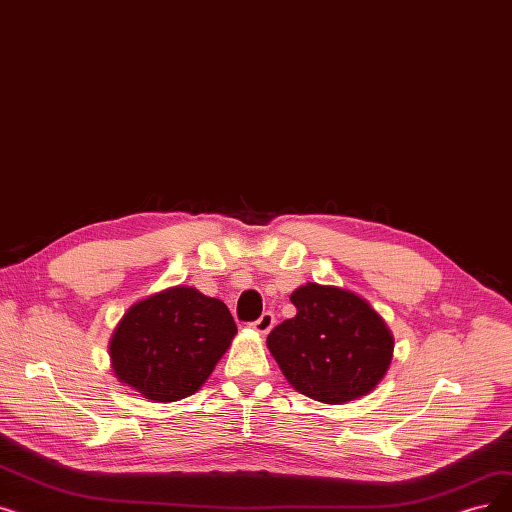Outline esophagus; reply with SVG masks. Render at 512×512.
Masks as SVG:
<instances>
[{"instance_id": "1", "label": "esophagus", "mask_w": 512, "mask_h": 512, "mask_svg": "<svg viewBox=\"0 0 512 512\" xmlns=\"http://www.w3.org/2000/svg\"><path fill=\"white\" fill-rule=\"evenodd\" d=\"M274 324H276V318L272 311H263L259 320H255L251 326L255 332H259V335H268V332L274 328Z\"/></svg>"}]
</instances>
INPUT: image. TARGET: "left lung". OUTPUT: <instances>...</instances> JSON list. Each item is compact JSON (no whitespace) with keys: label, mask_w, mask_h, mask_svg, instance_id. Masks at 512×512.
<instances>
[{"label":"left lung","mask_w":512,"mask_h":512,"mask_svg":"<svg viewBox=\"0 0 512 512\" xmlns=\"http://www.w3.org/2000/svg\"><path fill=\"white\" fill-rule=\"evenodd\" d=\"M297 316L268 335V349L291 387L322 404H345L383 381L393 335L366 299L307 282L291 295Z\"/></svg>","instance_id":"8db88e82"}]
</instances>
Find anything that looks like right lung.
<instances>
[{
    "mask_svg": "<svg viewBox=\"0 0 512 512\" xmlns=\"http://www.w3.org/2000/svg\"><path fill=\"white\" fill-rule=\"evenodd\" d=\"M234 335L224 301L171 286L125 311L108 353L119 383L150 402H177L205 385Z\"/></svg>",
    "mask_w": 512,
    "mask_h": 512,
    "instance_id": "right-lung-1",
    "label": "right lung"
}]
</instances>
